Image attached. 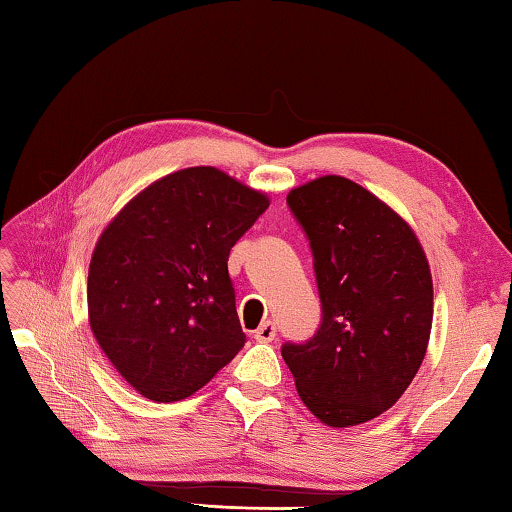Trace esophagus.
Segmentation results:
<instances>
[{
	"label": "esophagus",
	"instance_id": "34e87169",
	"mask_svg": "<svg viewBox=\"0 0 512 512\" xmlns=\"http://www.w3.org/2000/svg\"><path fill=\"white\" fill-rule=\"evenodd\" d=\"M275 332H277L275 325L271 323V320H266V323H262L255 329V339L259 343H271L275 339Z\"/></svg>",
	"mask_w": 512,
	"mask_h": 512
}]
</instances>
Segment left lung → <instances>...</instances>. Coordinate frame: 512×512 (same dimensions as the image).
<instances>
[{"label": "left lung", "mask_w": 512, "mask_h": 512, "mask_svg": "<svg viewBox=\"0 0 512 512\" xmlns=\"http://www.w3.org/2000/svg\"><path fill=\"white\" fill-rule=\"evenodd\" d=\"M320 296V327L284 343L300 400L329 427L368 422L400 400L431 334L427 255L400 214L343 176L291 189Z\"/></svg>", "instance_id": "obj_1"}]
</instances>
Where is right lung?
I'll return each mask as SVG.
<instances>
[{
  "mask_svg": "<svg viewBox=\"0 0 512 512\" xmlns=\"http://www.w3.org/2000/svg\"><path fill=\"white\" fill-rule=\"evenodd\" d=\"M266 207L228 173L189 167L142 189L101 232L90 327L137 393L185 400L244 348L228 257Z\"/></svg>",
  "mask_w": 512,
  "mask_h": 512,
  "instance_id": "add662e5",
  "label": "right lung"
}]
</instances>
